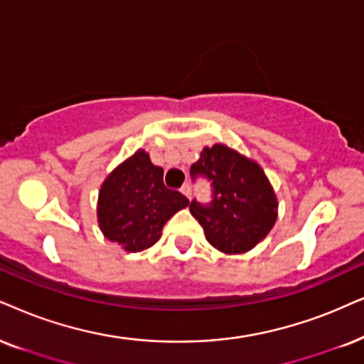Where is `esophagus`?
Here are the masks:
<instances>
[{"label":"esophagus","mask_w":364,"mask_h":364,"mask_svg":"<svg viewBox=\"0 0 364 364\" xmlns=\"http://www.w3.org/2000/svg\"><path fill=\"white\" fill-rule=\"evenodd\" d=\"M179 191H181L186 198H191V186L188 185V183H186V185H183L181 190H179Z\"/></svg>","instance_id":"esophagus-1"}]
</instances>
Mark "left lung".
Returning <instances> with one entry per match:
<instances>
[{"instance_id": "obj_1", "label": "left lung", "mask_w": 364, "mask_h": 364, "mask_svg": "<svg viewBox=\"0 0 364 364\" xmlns=\"http://www.w3.org/2000/svg\"><path fill=\"white\" fill-rule=\"evenodd\" d=\"M191 174L211 179L213 201L190 203L191 215L205 230L206 240L222 254L252 250L269 235L277 220L279 201L269 178L257 161L227 144L203 148Z\"/></svg>"}]
</instances>
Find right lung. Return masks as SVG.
<instances>
[{"label":"right lung","instance_id":"obj_1","mask_svg":"<svg viewBox=\"0 0 364 364\" xmlns=\"http://www.w3.org/2000/svg\"><path fill=\"white\" fill-rule=\"evenodd\" d=\"M190 200L163 183V168L144 149L122 161L100 185L97 222L100 232L126 252L144 250L161 238L164 223Z\"/></svg>","mask_w":364,"mask_h":364}]
</instances>
